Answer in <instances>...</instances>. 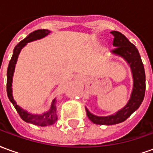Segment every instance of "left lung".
I'll return each mask as SVG.
<instances>
[{
  "mask_svg": "<svg viewBox=\"0 0 153 153\" xmlns=\"http://www.w3.org/2000/svg\"><path fill=\"white\" fill-rule=\"evenodd\" d=\"M114 36L113 46L115 47L112 53L123 57L131 69L134 84L130 99L125 107L118 111L114 115L108 116H97L89 112L86 108L88 117L91 121L96 125H111L125 121L132 113H134L140 106L144 98L146 89V79L143 64L138 49L126 38L125 35L117 31L111 32Z\"/></svg>",
  "mask_w": 153,
  "mask_h": 153,
  "instance_id": "1",
  "label": "left lung"
}]
</instances>
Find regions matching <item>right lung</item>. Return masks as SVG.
I'll return each instance as SVG.
<instances>
[{
    "mask_svg": "<svg viewBox=\"0 0 153 153\" xmlns=\"http://www.w3.org/2000/svg\"><path fill=\"white\" fill-rule=\"evenodd\" d=\"M51 33V31L47 29H38L36 31H33L30 34L27 36V38H25L24 40H22L19 43H18L15 46L14 51H13V56L11 57V60H10L9 63L8 69H7V83H6V88H7V95L10 101L11 102L13 106H15V108L19 113V116L21 117L23 120H25L27 123H30L33 125H38V126H47V125H53L55 122L56 121V98L52 101L51 105L49 111H47V112L43 113L42 115H33L28 113L27 111L22 109L21 107L17 105V103L15 102V101L13 98L12 95V80H13V74L15 71V64L17 62V59L20 51L24 47L26 46V44L33 41L38 40L41 38L46 37Z\"/></svg>",
    "mask_w": 153,
    "mask_h": 153,
    "instance_id": "1",
    "label": "right lung"
}]
</instances>
